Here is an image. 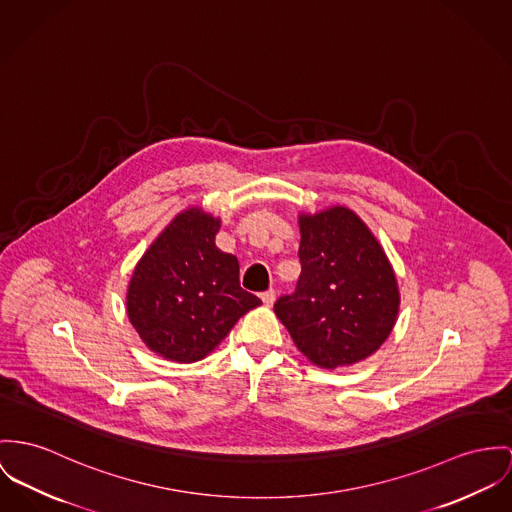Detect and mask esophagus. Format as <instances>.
<instances>
[{
    "instance_id": "esophagus-1",
    "label": "esophagus",
    "mask_w": 512,
    "mask_h": 512,
    "mask_svg": "<svg viewBox=\"0 0 512 512\" xmlns=\"http://www.w3.org/2000/svg\"><path fill=\"white\" fill-rule=\"evenodd\" d=\"M276 292L271 288V290H265V292H261V300H263V304H267V306H273V302H275Z\"/></svg>"
}]
</instances>
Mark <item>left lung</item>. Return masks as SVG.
<instances>
[{"label": "left lung", "mask_w": 512, "mask_h": 512, "mask_svg": "<svg viewBox=\"0 0 512 512\" xmlns=\"http://www.w3.org/2000/svg\"><path fill=\"white\" fill-rule=\"evenodd\" d=\"M302 273L275 314L296 347L321 368L376 353L394 329L399 292L394 269L353 210L335 206L300 216Z\"/></svg>", "instance_id": "1"}]
</instances>
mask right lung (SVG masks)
<instances>
[{
	"label": "right lung",
	"mask_w": 512,
	"mask_h": 512,
	"mask_svg": "<svg viewBox=\"0 0 512 512\" xmlns=\"http://www.w3.org/2000/svg\"><path fill=\"white\" fill-rule=\"evenodd\" d=\"M220 222L197 208L179 214L134 269L126 310L156 353L195 362L261 300L239 286V263L214 245Z\"/></svg>",
	"instance_id": "1"
}]
</instances>
